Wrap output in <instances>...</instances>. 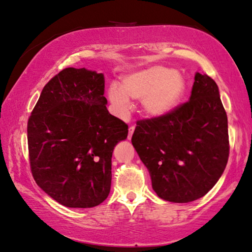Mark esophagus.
I'll return each mask as SVG.
<instances>
[{
	"instance_id": "obj_1",
	"label": "esophagus",
	"mask_w": 252,
	"mask_h": 252,
	"mask_svg": "<svg viewBox=\"0 0 252 252\" xmlns=\"http://www.w3.org/2000/svg\"><path fill=\"white\" fill-rule=\"evenodd\" d=\"M134 130H135V127L134 126H130L129 128H128V136H127V138H128V139L131 138V135H133Z\"/></svg>"
}]
</instances>
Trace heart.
Masks as SVG:
<instances>
[{
    "label": "heart",
    "mask_w": 252,
    "mask_h": 252,
    "mask_svg": "<svg viewBox=\"0 0 252 252\" xmlns=\"http://www.w3.org/2000/svg\"><path fill=\"white\" fill-rule=\"evenodd\" d=\"M184 91L185 81L175 69L152 66L124 77L123 87L110 84L108 98L119 116L128 114L131 106L129 98L142 100L146 114L162 116L177 106Z\"/></svg>",
    "instance_id": "heart-1"
}]
</instances>
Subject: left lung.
<instances>
[{"instance_id":"obj_1","label":"left lung","mask_w":252,"mask_h":252,"mask_svg":"<svg viewBox=\"0 0 252 252\" xmlns=\"http://www.w3.org/2000/svg\"><path fill=\"white\" fill-rule=\"evenodd\" d=\"M136 125L131 143L160 198L192 202L218 183L230 144L227 116L218 84L210 76L196 73L187 102Z\"/></svg>"}]
</instances>
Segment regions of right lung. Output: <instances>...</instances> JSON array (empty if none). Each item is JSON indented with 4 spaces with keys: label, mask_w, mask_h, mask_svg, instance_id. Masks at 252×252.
<instances>
[{
    "label": "right lung",
    "mask_w": 252,
    "mask_h": 252,
    "mask_svg": "<svg viewBox=\"0 0 252 252\" xmlns=\"http://www.w3.org/2000/svg\"><path fill=\"white\" fill-rule=\"evenodd\" d=\"M104 77L67 67L49 80L28 119L30 170L57 203L90 208L107 198L115 145L128 125L107 110Z\"/></svg>",
    "instance_id": "right-lung-1"
}]
</instances>
